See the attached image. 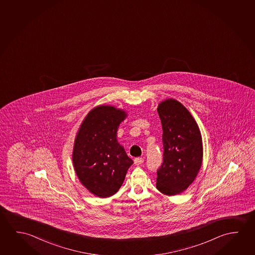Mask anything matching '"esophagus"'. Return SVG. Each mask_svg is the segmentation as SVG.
<instances>
[{
  "instance_id": "34e87169",
  "label": "esophagus",
  "mask_w": 255,
  "mask_h": 255,
  "mask_svg": "<svg viewBox=\"0 0 255 255\" xmlns=\"http://www.w3.org/2000/svg\"><path fill=\"white\" fill-rule=\"evenodd\" d=\"M144 162V159L142 158V157H136V158L134 159V163L136 164V165H140Z\"/></svg>"
}]
</instances>
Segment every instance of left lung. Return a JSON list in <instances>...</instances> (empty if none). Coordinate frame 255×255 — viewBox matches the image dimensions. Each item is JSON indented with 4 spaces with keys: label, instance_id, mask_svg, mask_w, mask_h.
I'll return each mask as SVG.
<instances>
[{
    "label": "left lung",
    "instance_id": "obj_1",
    "mask_svg": "<svg viewBox=\"0 0 255 255\" xmlns=\"http://www.w3.org/2000/svg\"><path fill=\"white\" fill-rule=\"evenodd\" d=\"M163 129V163L157 170L156 188L167 196L186 190L196 179L203 159L200 130L188 109L169 99L157 108Z\"/></svg>",
    "mask_w": 255,
    "mask_h": 255
}]
</instances>
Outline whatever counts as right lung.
<instances>
[{
  "label": "right lung",
  "mask_w": 255,
  "mask_h": 255,
  "mask_svg": "<svg viewBox=\"0 0 255 255\" xmlns=\"http://www.w3.org/2000/svg\"><path fill=\"white\" fill-rule=\"evenodd\" d=\"M124 110L111 106L92 109L75 138L73 163L81 183L100 197H109L121 188L133 161L117 139Z\"/></svg>",
  "instance_id": "1"
}]
</instances>
